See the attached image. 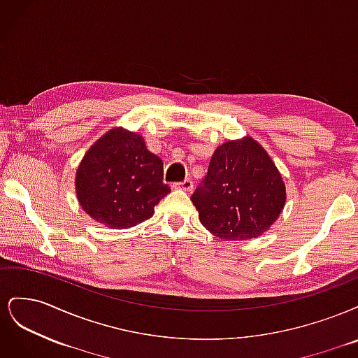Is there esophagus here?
Returning a JSON list of instances; mask_svg holds the SVG:
<instances>
[{
  "instance_id": "1",
  "label": "esophagus",
  "mask_w": 358,
  "mask_h": 358,
  "mask_svg": "<svg viewBox=\"0 0 358 358\" xmlns=\"http://www.w3.org/2000/svg\"><path fill=\"white\" fill-rule=\"evenodd\" d=\"M173 187L178 188V189H183V191H191L194 188L191 179H185L183 182H176Z\"/></svg>"
}]
</instances>
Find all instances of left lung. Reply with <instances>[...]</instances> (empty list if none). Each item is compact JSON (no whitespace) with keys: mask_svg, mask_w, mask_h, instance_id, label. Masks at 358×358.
<instances>
[{"mask_svg":"<svg viewBox=\"0 0 358 358\" xmlns=\"http://www.w3.org/2000/svg\"><path fill=\"white\" fill-rule=\"evenodd\" d=\"M191 200L201 224L221 239H255L282 212L285 185L266 150L245 137L215 150Z\"/></svg>","mask_w":358,"mask_h":358,"instance_id":"left-lung-1","label":"left lung"}]
</instances>
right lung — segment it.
Wrapping results in <instances>:
<instances>
[{
  "mask_svg": "<svg viewBox=\"0 0 358 358\" xmlns=\"http://www.w3.org/2000/svg\"><path fill=\"white\" fill-rule=\"evenodd\" d=\"M164 166L149 152L142 136L113 128L96 142L76 173L83 210L109 229H128L149 220L170 192Z\"/></svg>",
  "mask_w": 358,
  "mask_h": 358,
  "instance_id": "right-lung-1",
  "label": "right lung"
}]
</instances>
